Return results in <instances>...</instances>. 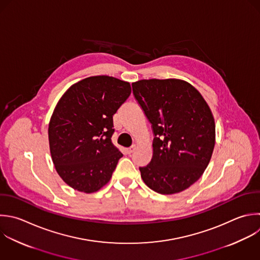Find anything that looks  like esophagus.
<instances>
[{"label": "esophagus", "instance_id": "esophagus-1", "mask_svg": "<svg viewBox=\"0 0 260 260\" xmlns=\"http://www.w3.org/2000/svg\"><path fill=\"white\" fill-rule=\"evenodd\" d=\"M135 149H136V145L134 144V145H132L131 147H129L128 149H127V153H129V154H131L132 152H134L135 151Z\"/></svg>", "mask_w": 260, "mask_h": 260}]
</instances>
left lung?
Segmentation results:
<instances>
[{"label":"left lung","mask_w":260,"mask_h":260,"mask_svg":"<svg viewBox=\"0 0 260 260\" xmlns=\"http://www.w3.org/2000/svg\"><path fill=\"white\" fill-rule=\"evenodd\" d=\"M133 95L151 124L153 154L141 178L160 194L181 192L205 171L215 141L209 107L189 83L148 79L132 83Z\"/></svg>","instance_id":"obj_1"}]
</instances>
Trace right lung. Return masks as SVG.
<instances>
[{"mask_svg":"<svg viewBox=\"0 0 260 260\" xmlns=\"http://www.w3.org/2000/svg\"><path fill=\"white\" fill-rule=\"evenodd\" d=\"M131 93L128 82L92 76L61 98L49 124L53 162L63 181L92 193L105 186L123 154L112 143L113 116Z\"/></svg>","mask_w":260,"mask_h":260,"instance_id":"obj_1","label":"right lung"}]
</instances>
